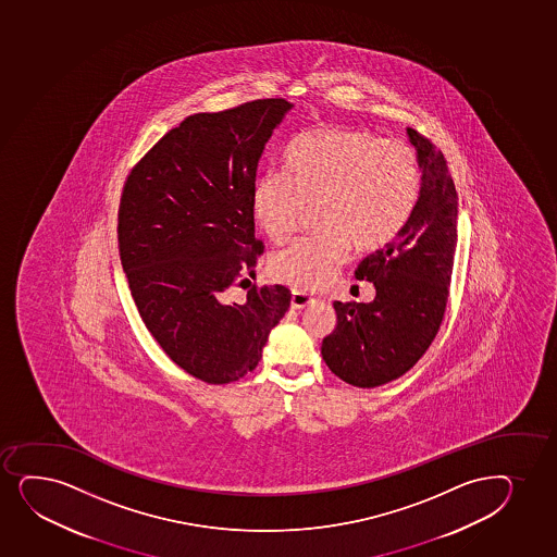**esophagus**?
I'll list each match as a JSON object with an SVG mask.
<instances>
[{
  "label": "esophagus",
  "mask_w": 557,
  "mask_h": 557,
  "mask_svg": "<svg viewBox=\"0 0 557 557\" xmlns=\"http://www.w3.org/2000/svg\"><path fill=\"white\" fill-rule=\"evenodd\" d=\"M313 302H315L313 301V297L305 294V292L294 289V294H292V308H294V310H305V308L310 307Z\"/></svg>",
  "instance_id": "obj_1"
}]
</instances>
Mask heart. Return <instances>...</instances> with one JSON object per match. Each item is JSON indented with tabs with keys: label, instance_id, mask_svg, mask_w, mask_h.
I'll return each mask as SVG.
<instances>
[{
	"label": "heart",
	"instance_id": "b5f03b06",
	"mask_svg": "<svg viewBox=\"0 0 557 557\" xmlns=\"http://www.w3.org/2000/svg\"><path fill=\"white\" fill-rule=\"evenodd\" d=\"M282 174H262L250 210L269 242L294 234L302 208L315 206L318 236L271 256L269 273L297 289L325 286L357 252L391 244L414 208L420 166L405 143L383 141L370 129L318 128L297 137L282 160Z\"/></svg>",
	"mask_w": 557,
	"mask_h": 557
}]
</instances>
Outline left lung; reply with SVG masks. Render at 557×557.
Segmentation results:
<instances>
[{
    "label": "left lung",
    "instance_id": "8db88e82",
    "mask_svg": "<svg viewBox=\"0 0 557 557\" xmlns=\"http://www.w3.org/2000/svg\"><path fill=\"white\" fill-rule=\"evenodd\" d=\"M420 189L404 228L358 263L375 288L371 302L334 301L336 329L321 355L336 377L358 388L391 383L422 358L441 329L457 247V191L435 145L407 128Z\"/></svg>",
    "mask_w": 557,
    "mask_h": 557
}]
</instances>
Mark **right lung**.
I'll use <instances>...</instances> for the list:
<instances>
[{
    "mask_svg": "<svg viewBox=\"0 0 557 557\" xmlns=\"http://www.w3.org/2000/svg\"><path fill=\"white\" fill-rule=\"evenodd\" d=\"M294 103L268 98L187 116L126 180L119 249L143 321L195 379L226 384L255 370L289 308L288 288L262 286L242 305L226 289L255 276L250 193L271 135Z\"/></svg>",
    "mask_w": 557,
    "mask_h": 557,
    "instance_id": "right-lung-1",
    "label": "right lung"
}]
</instances>
